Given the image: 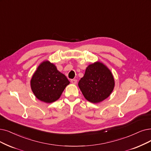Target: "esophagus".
I'll list each match as a JSON object with an SVG mask.
<instances>
[{
  "label": "esophagus",
  "instance_id": "obj_1",
  "mask_svg": "<svg viewBox=\"0 0 151 151\" xmlns=\"http://www.w3.org/2000/svg\"><path fill=\"white\" fill-rule=\"evenodd\" d=\"M70 82H71V83H72V84H76L77 82V81L76 79H72V80L70 81Z\"/></svg>",
  "mask_w": 151,
  "mask_h": 151
}]
</instances>
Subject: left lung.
Returning <instances> with one entry per match:
<instances>
[{"label":"left lung","instance_id":"left-lung-1","mask_svg":"<svg viewBox=\"0 0 151 151\" xmlns=\"http://www.w3.org/2000/svg\"><path fill=\"white\" fill-rule=\"evenodd\" d=\"M78 85L84 97L96 104L110 96L114 81L111 71L104 64L96 62L88 66Z\"/></svg>","mask_w":151,"mask_h":151}]
</instances>
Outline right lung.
I'll use <instances>...</instances> for the list:
<instances>
[{"label": "right lung", "instance_id": "obj_1", "mask_svg": "<svg viewBox=\"0 0 151 151\" xmlns=\"http://www.w3.org/2000/svg\"><path fill=\"white\" fill-rule=\"evenodd\" d=\"M69 81L48 61L42 63L31 80L32 90L38 99L52 103L59 99Z\"/></svg>", "mask_w": 151, "mask_h": 151}]
</instances>
